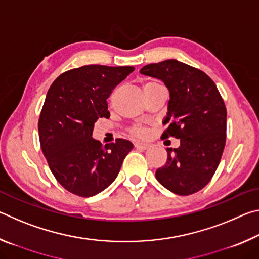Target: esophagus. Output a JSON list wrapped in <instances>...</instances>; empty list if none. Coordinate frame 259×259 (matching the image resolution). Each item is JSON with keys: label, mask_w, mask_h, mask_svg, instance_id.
<instances>
[{"label": "esophagus", "mask_w": 259, "mask_h": 259, "mask_svg": "<svg viewBox=\"0 0 259 259\" xmlns=\"http://www.w3.org/2000/svg\"><path fill=\"white\" fill-rule=\"evenodd\" d=\"M148 146H150V145H148L147 143H142V142H136L135 143V147L138 148V150H142V151L147 150Z\"/></svg>", "instance_id": "1"}]
</instances>
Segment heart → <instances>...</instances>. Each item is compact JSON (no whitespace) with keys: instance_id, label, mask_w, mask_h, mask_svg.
I'll return each mask as SVG.
<instances>
[{"instance_id":"b5f03b06","label":"heart","mask_w":259,"mask_h":259,"mask_svg":"<svg viewBox=\"0 0 259 259\" xmlns=\"http://www.w3.org/2000/svg\"><path fill=\"white\" fill-rule=\"evenodd\" d=\"M155 85H159V83L156 82H153V81H150V82H146L145 84H144V89H147V88H151V87H155ZM133 133L135 135L137 136H144L146 133V130L143 128V126H135V128L133 129Z\"/></svg>"}]
</instances>
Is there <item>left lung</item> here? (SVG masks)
Instances as JSON below:
<instances>
[{
  "mask_svg": "<svg viewBox=\"0 0 259 259\" xmlns=\"http://www.w3.org/2000/svg\"><path fill=\"white\" fill-rule=\"evenodd\" d=\"M159 78L170 99L162 138L181 139L178 148H166L168 159L155 177L178 195L199 192L211 181L226 142V107L216 84L198 68L168 59L139 71Z\"/></svg>",
  "mask_w": 259,
  "mask_h": 259,
  "instance_id": "obj_1",
  "label": "left lung"
}]
</instances>
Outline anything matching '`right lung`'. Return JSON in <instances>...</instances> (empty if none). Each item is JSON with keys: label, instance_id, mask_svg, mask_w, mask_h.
I'll return each mask as SVG.
<instances>
[{"label": "right lung", "instance_id": "obj_1", "mask_svg": "<svg viewBox=\"0 0 259 259\" xmlns=\"http://www.w3.org/2000/svg\"><path fill=\"white\" fill-rule=\"evenodd\" d=\"M133 66L87 65L61 74L48 90L38 120L43 154L57 181L90 198L115 181L134 145L126 139L103 146L93 138L95 122L108 119L107 98Z\"/></svg>", "mask_w": 259, "mask_h": 259}]
</instances>
